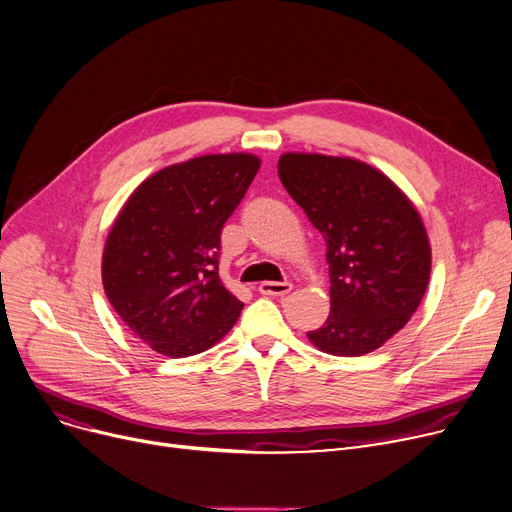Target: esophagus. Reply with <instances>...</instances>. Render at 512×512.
<instances>
[{"mask_svg": "<svg viewBox=\"0 0 512 512\" xmlns=\"http://www.w3.org/2000/svg\"><path fill=\"white\" fill-rule=\"evenodd\" d=\"M292 290L290 282H261L259 292L267 294V297H284Z\"/></svg>", "mask_w": 512, "mask_h": 512, "instance_id": "1", "label": "esophagus"}]
</instances>
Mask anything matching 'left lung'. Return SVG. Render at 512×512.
Listing matches in <instances>:
<instances>
[{
	"mask_svg": "<svg viewBox=\"0 0 512 512\" xmlns=\"http://www.w3.org/2000/svg\"><path fill=\"white\" fill-rule=\"evenodd\" d=\"M278 174L328 245L330 315L307 338L336 357L373 353L407 326L427 290L432 247L417 207L355 157L284 153Z\"/></svg>",
	"mask_w": 512,
	"mask_h": 512,
	"instance_id": "obj_1",
	"label": "left lung"
}]
</instances>
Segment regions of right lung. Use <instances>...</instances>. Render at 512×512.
<instances>
[{"label": "right lung", "mask_w": 512, "mask_h": 512, "mask_svg": "<svg viewBox=\"0 0 512 512\" xmlns=\"http://www.w3.org/2000/svg\"><path fill=\"white\" fill-rule=\"evenodd\" d=\"M261 159L211 153L143 180L105 238V297L128 330L164 357L218 344L242 305L218 276L220 234Z\"/></svg>", "instance_id": "1"}]
</instances>
